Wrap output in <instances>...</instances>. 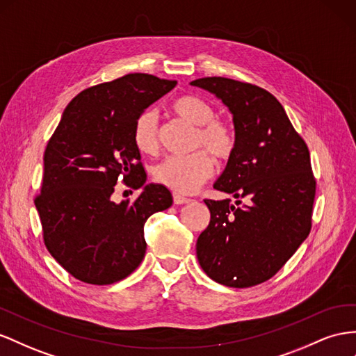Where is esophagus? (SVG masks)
Wrapping results in <instances>:
<instances>
[{"label": "esophagus", "instance_id": "34e87169", "mask_svg": "<svg viewBox=\"0 0 356 356\" xmlns=\"http://www.w3.org/2000/svg\"><path fill=\"white\" fill-rule=\"evenodd\" d=\"M191 199H188V197H184V196H181V195H174V204H177V205H182V204H188Z\"/></svg>", "mask_w": 356, "mask_h": 356}]
</instances>
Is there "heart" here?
<instances>
[{
    "mask_svg": "<svg viewBox=\"0 0 356 356\" xmlns=\"http://www.w3.org/2000/svg\"><path fill=\"white\" fill-rule=\"evenodd\" d=\"M172 112L196 127L193 148L188 156H170L159 163L154 178L175 193H193L213 175L216 163L226 161L236 149V131L229 121L216 117V111L197 95H181L172 103ZM133 142L143 154L154 156L160 149V126L154 111H143L134 121Z\"/></svg>",
    "mask_w": 356,
    "mask_h": 356,
    "instance_id": "b5f03b06",
    "label": "heart"
}]
</instances>
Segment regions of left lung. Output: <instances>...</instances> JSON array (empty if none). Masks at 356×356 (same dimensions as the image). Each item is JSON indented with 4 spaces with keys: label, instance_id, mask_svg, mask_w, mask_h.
<instances>
[{
    "label": "left lung",
    "instance_id": "left-lung-1",
    "mask_svg": "<svg viewBox=\"0 0 356 356\" xmlns=\"http://www.w3.org/2000/svg\"><path fill=\"white\" fill-rule=\"evenodd\" d=\"M191 85L214 92L234 115L236 149L214 188L245 200L243 207L205 200L211 220L197 238V261L220 284H261L312 230L316 178L309 147L280 102L261 86L220 76Z\"/></svg>",
    "mask_w": 356,
    "mask_h": 356
}]
</instances>
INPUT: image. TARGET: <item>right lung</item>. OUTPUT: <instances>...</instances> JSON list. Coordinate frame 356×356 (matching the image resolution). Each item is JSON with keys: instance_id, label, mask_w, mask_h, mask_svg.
I'll use <instances>...</instances> for the list:
<instances>
[{"instance_id": "1", "label": "right lung", "mask_w": 356, "mask_h": 356, "mask_svg": "<svg viewBox=\"0 0 356 356\" xmlns=\"http://www.w3.org/2000/svg\"><path fill=\"white\" fill-rule=\"evenodd\" d=\"M177 81L130 73L83 90L67 104L44 149L42 190L34 199L47 252L88 284L130 275L145 256L143 226L172 205L170 191L149 184L136 200L111 199L121 179L140 188L147 174L133 142L134 121Z\"/></svg>"}]
</instances>
